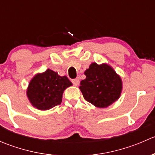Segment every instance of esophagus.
<instances>
[{
    "label": "esophagus",
    "instance_id": "esophagus-1",
    "mask_svg": "<svg viewBox=\"0 0 155 155\" xmlns=\"http://www.w3.org/2000/svg\"><path fill=\"white\" fill-rule=\"evenodd\" d=\"M72 82H73V84L75 85V86H77V85H79V80L78 79H74L72 80Z\"/></svg>",
    "mask_w": 155,
    "mask_h": 155
}]
</instances>
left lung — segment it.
Wrapping results in <instances>:
<instances>
[{"instance_id":"left-lung-1","label":"left lung","mask_w":155,"mask_h":155,"mask_svg":"<svg viewBox=\"0 0 155 155\" xmlns=\"http://www.w3.org/2000/svg\"><path fill=\"white\" fill-rule=\"evenodd\" d=\"M86 78L80 82V88L87 102L105 108L119 98L122 89L121 79L109 65L93 63L85 72Z\"/></svg>"}]
</instances>
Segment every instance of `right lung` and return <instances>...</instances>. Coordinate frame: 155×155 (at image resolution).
I'll return each instance as SVG.
<instances>
[{"instance_id": "add662e5", "label": "right lung", "mask_w": 155, "mask_h": 155, "mask_svg": "<svg viewBox=\"0 0 155 155\" xmlns=\"http://www.w3.org/2000/svg\"><path fill=\"white\" fill-rule=\"evenodd\" d=\"M72 83L67 76H58L48 69L31 79L27 90L28 97L34 107L48 110L60 105L64 91Z\"/></svg>"}]
</instances>
